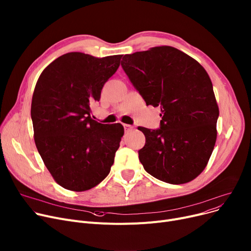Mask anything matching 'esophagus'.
I'll return each instance as SVG.
<instances>
[{"mask_svg":"<svg viewBox=\"0 0 251 251\" xmlns=\"http://www.w3.org/2000/svg\"><path fill=\"white\" fill-rule=\"evenodd\" d=\"M124 127H125L126 131H128V130L132 129V126L130 125H126V124H124Z\"/></svg>","mask_w":251,"mask_h":251,"instance_id":"34e87169","label":"esophagus"}]
</instances>
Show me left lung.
<instances>
[{
    "instance_id": "1",
    "label": "left lung",
    "mask_w": 251,
    "mask_h": 251,
    "mask_svg": "<svg viewBox=\"0 0 251 251\" xmlns=\"http://www.w3.org/2000/svg\"><path fill=\"white\" fill-rule=\"evenodd\" d=\"M122 67L147 105L160 106V127L140 126L145 170L170 184L195 179L207 166L217 139L219 107L205 70L172 47L123 57Z\"/></svg>"
}]
</instances>
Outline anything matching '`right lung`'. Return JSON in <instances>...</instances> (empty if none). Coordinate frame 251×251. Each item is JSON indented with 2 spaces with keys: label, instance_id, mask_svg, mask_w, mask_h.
Masks as SVG:
<instances>
[{
  "label": "right lung",
  "instance_id": "obj_1",
  "mask_svg": "<svg viewBox=\"0 0 251 251\" xmlns=\"http://www.w3.org/2000/svg\"><path fill=\"white\" fill-rule=\"evenodd\" d=\"M122 55H61L43 70L32 96L34 141L53 179L66 189L88 190L108 175L124 136L121 124L91 117V103L120 67Z\"/></svg>",
  "mask_w": 251,
  "mask_h": 251
}]
</instances>
